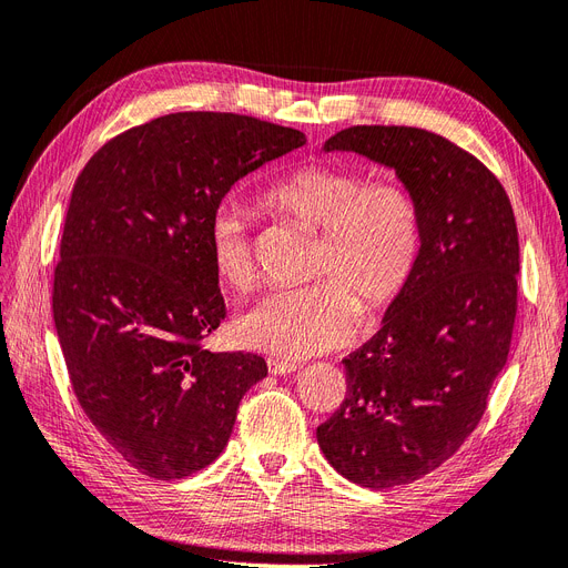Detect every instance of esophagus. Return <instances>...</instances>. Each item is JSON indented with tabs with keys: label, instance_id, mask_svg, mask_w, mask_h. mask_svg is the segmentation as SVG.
I'll return each instance as SVG.
<instances>
[{
	"label": "esophagus",
	"instance_id": "1",
	"mask_svg": "<svg viewBox=\"0 0 568 568\" xmlns=\"http://www.w3.org/2000/svg\"><path fill=\"white\" fill-rule=\"evenodd\" d=\"M298 366L293 361H280V358H267V371L272 375H291Z\"/></svg>",
	"mask_w": 568,
	"mask_h": 568
}]
</instances>
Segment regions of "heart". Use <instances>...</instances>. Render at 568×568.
I'll list each match as a JSON object with an SVG mask.
<instances>
[{"mask_svg":"<svg viewBox=\"0 0 568 568\" xmlns=\"http://www.w3.org/2000/svg\"><path fill=\"white\" fill-rule=\"evenodd\" d=\"M263 202L322 231L316 277L301 288L270 291L235 322L237 343L282 358H307L345 345L358 324L389 310L413 280L422 252L417 197L396 181H373L352 168L307 163L277 179ZM207 254L221 284L244 291L254 282L246 221L221 207L210 223Z\"/></svg>","mask_w":568,"mask_h":568,"instance_id":"b5f03b06","label":"heart"}]
</instances>
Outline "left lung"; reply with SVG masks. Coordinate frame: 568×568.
I'll return each instance as SVG.
<instances>
[{
  "label": "left lung",
  "instance_id": "left-lung-1",
  "mask_svg": "<svg viewBox=\"0 0 568 568\" xmlns=\"http://www.w3.org/2000/svg\"><path fill=\"white\" fill-rule=\"evenodd\" d=\"M324 151L396 172L422 212L413 280L345 363L347 396L316 428L347 480L389 489L447 462L485 415L517 312L519 240L510 200L470 153L422 128L354 125Z\"/></svg>",
  "mask_w": 568,
  "mask_h": 568
}]
</instances>
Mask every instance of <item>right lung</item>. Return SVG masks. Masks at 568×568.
<instances>
[{
  "mask_svg": "<svg viewBox=\"0 0 568 568\" xmlns=\"http://www.w3.org/2000/svg\"><path fill=\"white\" fill-rule=\"evenodd\" d=\"M303 144L293 128L181 111L119 134L77 179L53 322L83 413L149 478L207 468L267 375L263 356L200 345L225 316L207 235L235 181Z\"/></svg>",
  "mask_w": 568,
  "mask_h": 568,
  "instance_id": "right-lung-1",
  "label": "right lung"
}]
</instances>
